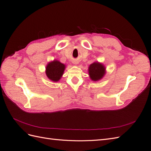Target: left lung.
<instances>
[{"label": "left lung", "mask_w": 151, "mask_h": 151, "mask_svg": "<svg viewBox=\"0 0 151 151\" xmlns=\"http://www.w3.org/2000/svg\"><path fill=\"white\" fill-rule=\"evenodd\" d=\"M89 75L91 80L98 81L101 79L106 73V68L101 63L94 62L89 67Z\"/></svg>", "instance_id": "8db88e82"}]
</instances>
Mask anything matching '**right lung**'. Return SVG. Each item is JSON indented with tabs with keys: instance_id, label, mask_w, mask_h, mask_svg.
Returning a JSON list of instances; mask_svg holds the SVG:
<instances>
[{
	"instance_id": "right-lung-1",
	"label": "right lung",
	"mask_w": 151,
	"mask_h": 151,
	"mask_svg": "<svg viewBox=\"0 0 151 151\" xmlns=\"http://www.w3.org/2000/svg\"><path fill=\"white\" fill-rule=\"evenodd\" d=\"M65 65L58 60L48 63L46 67V75L48 78L54 82H58L65 70Z\"/></svg>"
}]
</instances>
